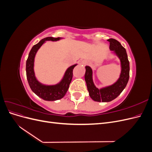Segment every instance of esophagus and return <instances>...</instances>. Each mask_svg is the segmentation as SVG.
<instances>
[{"label":"esophagus","instance_id":"1","mask_svg":"<svg viewBox=\"0 0 152 152\" xmlns=\"http://www.w3.org/2000/svg\"><path fill=\"white\" fill-rule=\"evenodd\" d=\"M82 63H83V64H84V65H86V62H84V61H83V62H82Z\"/></svg>","mask_w":152,"mask_h":152}]
</instances>
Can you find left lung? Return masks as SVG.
Masks as SVG:
<instances>
[{"instance_id":"1","label":"left lung","mask_w":152,"mask_h":152,"mask_svg":"<svg viewBox=\"0 0 152 152\" xmlns=\"http://www.w3.org/2000/svg\"><path fill=\"white\" fill-rule=\"evenodd\" d=\"M108 41L110 42V50H114L121 59L122 72L121 77L116 83L111 86L98 89L93 83L92 69L88 66H86L85 80L87 90L89 93L90 97L95 102H109L115 99L125 88L129 79V61L128 60L126 49L116 39H110Z\"/></svg>"}]
</instances>
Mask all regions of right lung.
Segmentation results:
<instances>
[{"mask_svg":"<svg viewBox=\"0 0 152 152\" xmlns=\"http://www.w3.org/2000/svg\"><path fill=\"white\" fill-rule=\"evenodd\" d=\"M59 38H54L52 37L44 38L40 42L34 45L28 54V59L26 63V78L31 89L39 97L45 101H55L60 99L64 97L69 88L73 77V70L76 65L69 67L65 73L63 80L57 85L45 86L41 84L36 79L34 71V58L37 50L40 48L45 40L56 41Z\"/></svg>","mask_w":152,"mask_h":152,"instance_id":"1","label":"right lung"}]
</instances>
